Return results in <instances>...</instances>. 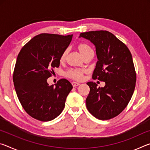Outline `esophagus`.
Here are the masks:
<instances>
[{"instance_id": "34e87169", "label": "esophagus", "mask_w": 150, "mask_h": 150, "mask_svg": "<svg viewBox=\"0 0 150 150\" xmlns=\"http://www.w3.org/2000/svg\"><path fill=\"white\" fill-rule=\"evenodd\" d=\"M71 83H72L73 87H77L78 85H80V83H78V82H75V81H73V82H72Z\"/></svg>"}]
</instances>
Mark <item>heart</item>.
I'll list each match as a JSON object with an SVG mask.
<instances>
[{"mask_svg": "<svg viewBox=\"0 0 150 150\" xmlns=\"http://www.w3.org/2000/svg\"><path fill=\"white\" fill-rule=\"evenodd\" d=\"M77 49L81 55L83 56V57H84L87 55L93 52L92 48L91 47L90 45H88L87 44H85V43H81V44H79L77 46ZM67 54V50H65L64 52L62 53V54L61 55L60 62H63V61L65 59ZM84 73L85 71L82 69H70L67 72V76L68 77L73 79L81 80V79L83 78V76Z\"/></svg>", "mask_w": 150, "mask_h": 150, "instance_id": "b5f03b06", "label": "heart"}]
</instances>
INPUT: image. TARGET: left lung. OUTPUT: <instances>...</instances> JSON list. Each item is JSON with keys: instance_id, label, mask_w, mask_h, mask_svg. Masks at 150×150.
Instances as JSON below:
<instances>
[{"instance_id": "left-lung-1", "label": "left lung", "mask_w": 150, "mask_h": 150, "mask_svg": "<svg viewBox=\"0 0 150 150\" xmlns=\"http://www.w3.org/2000/svg\"><path fill=\"white\" fill-rule=\"evenodd\" d=\"M79 38L95 46L98 61L93 78L105 82L104 87L92 81L87 83L90 87L87 108L100 120L112 118L126 107L134 93L136 75L132 56L126 45L108 31L81 33Z\"/></svg>"}]
</instances>
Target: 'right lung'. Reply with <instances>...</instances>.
I'll list each match as a JSON object with an SVG mask.
<instances>
[{
	"label": "right lung",
	"instance_id": "add662e5",
	"mask_svg": "<svg viewBox=\"0 0 150 150\" xmlns=\"http://www.w3.org/2000/svg\"><path fill=\"white\" fill-rule=\"evenodd\" d=\"M73 35L41 34L22 48L15 65L13 82L25 111L35 119L50 121L59 116L73 88L62 79L50 86L47 79L59 67L60 57L71 42Z\"/></svg>",
	"mask_w": 150,
	"mask_h": 150
}]
</instances>
